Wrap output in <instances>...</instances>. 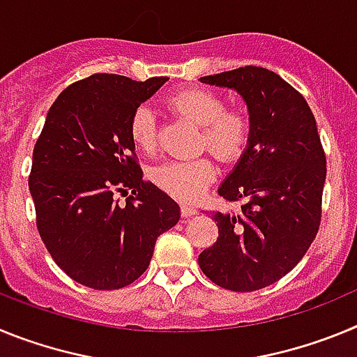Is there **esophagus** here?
<instances>
[{
    "label": "esophagus",
    "instance_id": "34e87169",
    "mask_svg": "<svg viewBox=\"0 0 357 357\" xmlns=\"http://www.w3.org/2000/svg\"><path fill=\"white\" fill-rule=\"evenodd\" d=\"M181 213L184 218H189V216H195V214H197V209H195L193 206H182Z\"/></svg>",
    "mask_w": 357,
    "mask_h": 357
}]
</instances>
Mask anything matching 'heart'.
Instances as JSON below:
<instances>
[{"label": "heart", "instance_id": "1", "mask_svg": "<svg viewBox=\"0 0 357 357\" xmlns=\"http://www.w3.org/2000/svg\"><path fill=\"white\" fill-rule=\"evenodd\" d=\"M176 114L202 127V146L222 160H236L247 150L252 135V118L245 109H225V102L209 89H182L168 98ZM130 139L143 151H153L157 144V123L153 110L139 105L132 112ZM151 182L164 193L182 202H193L213 184L216 166L209 157L191 160H166L151 169Z\"/></svg>", "mask_w": 357, "mask_h": 357}]
</instances>
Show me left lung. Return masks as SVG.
Masks as SVG:
<instances>
[{
    "label": "left lung",
    "instance_id": "obj_1",
    "mask_svg": "<svg viewBox=\"0 0 357 357\" xmlns=\"http://www.w3.org/2000/svg\"><path fill=\"white\" fill-rule=\"evenodd\" d=\"M200 82L243 98L252 135L218 188L220 197L243 200V206L238 214H213L218 239L198 255V264L214 284L255 291L291 272L313 243L320 227L326 155L307 102L273 71L245 66Z\"/></svg>",
    "mask_w": 357,
    "mask_h": 357
}]
</instances>
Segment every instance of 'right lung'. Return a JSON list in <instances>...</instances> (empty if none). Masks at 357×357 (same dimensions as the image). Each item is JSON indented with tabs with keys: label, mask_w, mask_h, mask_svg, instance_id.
Listing matches in <instances>:
<instances>
[{
	"label": "right lung",
	"mask_w": 357,
	"mask_h": 357,
	"mask_svg": "<svg viewBox=\"0 0 357 357\" xmlns=\"http://www.w3.org/2000/svg\"><path fill=\"white\" fill-rule=\"evenodd\" d=\"M168 77L135 82L96 73L62 91L33 148L30 195L53 261L78 284L119 289L139 279L181 207L132 155L128 123ZM132 195L119 206L116 192Z\"/></svg>",
	"instance_id": "1"
}]
</instances>
